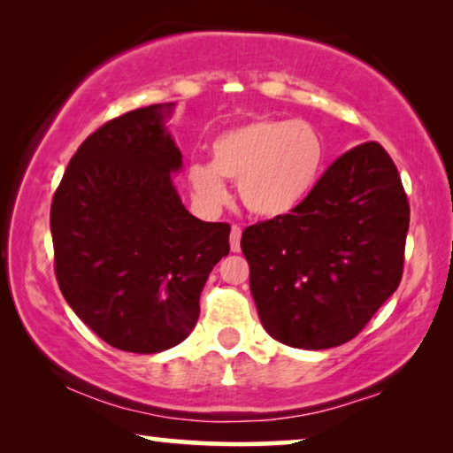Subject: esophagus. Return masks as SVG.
<instances>
[{"instance_id": "34e87169", "label": "esophagus", "mask_w": 453, "mask_h": 453, "mask_svg": "<svg viewBox=\"0 0 453 453\" xmlns=\"http://www.w3.org/2000/svg\"><path fill=\"white\" fill-rule=\"evenodd\" d=\"M231 250L239 251L241 250V226L233 225L231 228Z\"/></svg>"}]
</instances>
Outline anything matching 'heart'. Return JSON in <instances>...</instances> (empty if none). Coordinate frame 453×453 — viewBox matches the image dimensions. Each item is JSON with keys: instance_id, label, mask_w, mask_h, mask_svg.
I'll return each mask as SVG.
<instances>
[{"instance_id": "b5f03b06", "label": "heart", "mask_w": 453, "mask_h": 453, "mask_svg": "<svg viewBox=\"0 0 453 453\" xmlns=\"http://www.w3.org/2000/svg\"><path fill=\"white\" fill-rule=\"evenodd\" d=\"M212 163L189 166V188L206 208L226 202L225 179L237 183L251 214L278 219L307 200L324 173L327 142L313 123L257 117L219 134Z\"/></svg>"}]
</instances>
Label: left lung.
Listing matches in <instances>:
<instances>
[{"instance_id":"obj_1","label":"left lung","mask_w":453,"mask_h":453,"mask_svg":"<svg viewBox=\"0 0 453 453\" xmlns=\"http://www.w3.org/2000/svg\"><path fill=\"white\" fill-rule=\"evenodd\" d=\"M411 206L377 142L338 157L290 214L241 237L265 332L293 349H332L369 324L404 270Z\"/></svg>"}]
</instances>
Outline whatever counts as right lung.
I'll return each mask as SVG.
<instances>
[{"instance_id": "right-lung-1", "label": "right lung", "mask_w": 453, "mask_h": 453, "mask_svg": "<svg viewBox=\"0 0 453 453\" xmlns=\"http://www.w3.org/2000/svg\"><path fill=\"white\" fill-rule=\"evenodd\" d=\"M171 107L129 111L92 132L51 202L61 295L98 338L140 355L189 336L203 284L231 250V226L191 216L173 185L181 152L165 129Z\"/></svg>"}]
</instances>
